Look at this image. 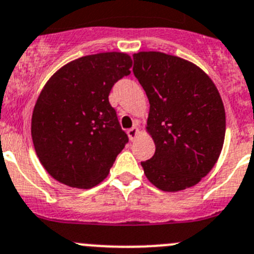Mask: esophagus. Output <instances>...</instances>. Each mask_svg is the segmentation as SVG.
<instances>
[{"mask_svg":"<svg viewBox=\"0 0 254 254\" xmlns=\"http://www.w3.org/2000/svg\"><path fill=\"white\" fill-rule=\"evenodd\" d=\"M127 134H128L131 141H134V138H136L137 134H138V127H137V126H133L132 128H129L128 131H127Z\"/></svg>","mask_w":254,"mask_h":254,"instance_id":"esophagus-1","label":"esophagus"}]
</instances>
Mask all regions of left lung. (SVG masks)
Here are the masks:
<instances>
[{"mask_svg": "<svg viewBox=\"0 0 254 254\" xmlns=\"http://www.w3.org/2000/svg\"><path fill=\"white\" fill-rule=\"evenodd\" d=\"M133 74L150 102L147 131L155 155L141 162L164 191L194 186L222 152L225 111L217 87L199 66L159 51L133 55Z\"/></svg>", "mask_w": 254, "mask_h": 254, "instance_id": "8db88e82", "label": "left lung"}]
</instances>
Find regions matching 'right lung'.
<instances>
[{
	"mask_svg": "<svg viewBox=\"0 0 254 254\" xmlns=\"http://www.w3.org/2000/svg\"><path fill=\"white\" fill-rule=\"evenodd\" d=\"M131 66L125 53H101L73 60L49 79L32 112L31 136L55 180L89 189L107 178L128 142L108 95Z\"/></svg>",
	"mask_w": 254,
	"mask_h": 254,
	"instance_id": "right-lung-1",
	"label": "right lung"
}]
</instances>
